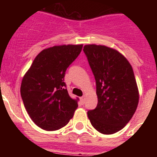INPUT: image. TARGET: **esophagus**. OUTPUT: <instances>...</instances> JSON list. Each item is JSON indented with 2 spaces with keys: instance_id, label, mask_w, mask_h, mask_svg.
Returning <instances> with one entry per match:
<instances>
[{
  "instance_id": "esophagus-1",
  "label": "esophagus",
  "mask_w": 157,
  "mask_h": 157,
  "mask_svg": "<svg viewBox=\"0 0 157 157\" xmlns=\"http://www.w3.org/2000/svg\"><path fill=\"white\" fill-rule=\"evenodd\" d=\"M80 100H81V104H84V103H85V97H84V96H82V97L80 98Z\"/></svg>"
}]
</instances>
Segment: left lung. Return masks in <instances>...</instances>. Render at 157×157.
Returning <instances> with one entry per match:
<instances>
[{"label":"left lung","instance_id":"8db88e82","mask_svg":"<svg viewBox=\"0 0 157 157\" xmlns=\"http://www.w3.org/2000/svg\"><path fill=\"white\" fill-rule=\"evenodd\" d=\"M83 51L96 82L98 104L87 112L94 128L103 134L122 129L136 111L139 90L131 65L116 50L86 45Z\"/></svg>","mask_w":157,"mask_h":157}]
</instances>
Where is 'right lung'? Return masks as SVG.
Masks as SVG:
<instances>
[{
    "label": "right lung",
    "instance_id": "1",
    "mask_svg": "<svg viewBox=\"0 0 157 157\" xmlns=\"http://www.w3.org/2000/svg\"><path fill=\"white\" fill-rule=\"evenodd\" d=\"M82 45H63L42 50L24 75L21 97L37 126L53 131L65 126L78 107L67 90V68L81 52Z\"/></svg>",
    "mask_w": 157,
    "mask_h": 157
}]
</instances>
